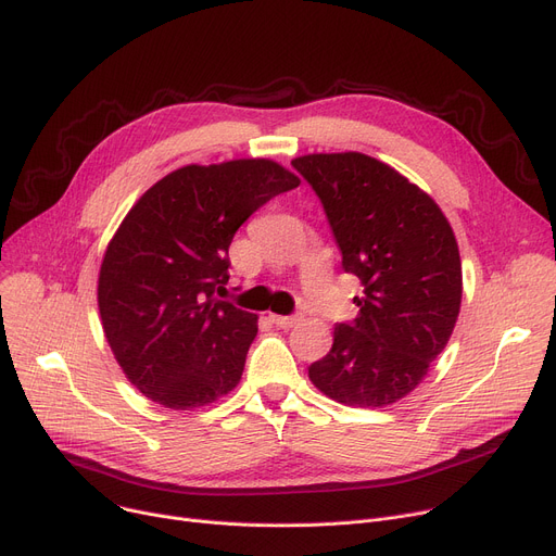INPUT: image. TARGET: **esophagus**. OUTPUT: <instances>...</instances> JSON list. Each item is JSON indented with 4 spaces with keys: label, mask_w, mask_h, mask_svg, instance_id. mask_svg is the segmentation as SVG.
<instances>
[{
    "label": "esophagus",
    "mask_w": 556,
    "mask_h": 556,
    "mask_svg": "<svg viewBox=\"0 0 556 556\" xmlns=\"http://www.w3.org/2000/svg\"><path fill=\"white\" fill-rule=\"evenodd\" d=\"M270 323L281 327V329H293V327H298L302 323V317L300 315H275L273 313L270 315Z\"/></svg>",
    "instance_id": "obj_1"
}]
</instances>
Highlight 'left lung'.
<instances>
[{
    "label": "left lung",
    "instance_id": "1",
    "mask_svg": "<svg viewBox=\"0 0 556 556\" xmlns=\"http://www.w3.org/2000/svg\"><path fill=\"white\" fill-rule=\"evenodd\" d=\"M323 200L342 268L361 279L354 323L336 325L331 352L308 367L329 399L383 407L410 394L444 352L462 304L453 227L426 191L365 153L293 160Z\"/></svg>",
    "mask_w": 556,
    "mask_h": 556
}]
</instances>
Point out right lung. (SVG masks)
<instances>
[{"mask_svg": "<svg viewBox=\"0 0 556 556\" xmlns=\"http://www.w3.org/2000/svg\"><path fill=\"white\" fill-rule=\"evenodd\" d=\"M295 187L293 170L263 157L187 164L132 204L105 248L97 300L112 354L146 399L193 410L239 386L258 317L216 298L227 250L261 204Z\"/></svg>", "mask_w": 556, "mask_h": 556, "instance_id": "add662e5", "label": "right lung"}]
</instances>
